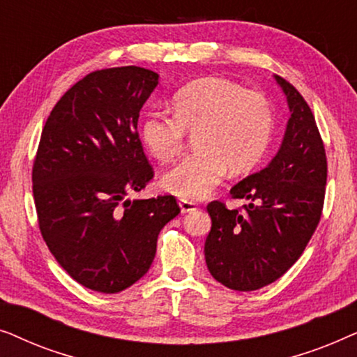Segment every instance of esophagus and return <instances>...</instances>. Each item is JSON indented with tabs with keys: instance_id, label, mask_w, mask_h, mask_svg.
<instances>
[{
	"instance_id": "34e87169",
	"label": "esophagus",
	"mask_w": 357,
	"mask_h": 357,
	"mask_svg": "<svg viewBox=\"0 0 357 357\" xmlns=\"http://www.w3.org/2000/svg\"><path fill=\"white\" fill-rule=\"evenodd\" d=\"M178 204H180V209H182L183 214H185V213L197 211V209H198V204L193 203V202H190V199H180Z\"/></svg>"
}]
</instances>
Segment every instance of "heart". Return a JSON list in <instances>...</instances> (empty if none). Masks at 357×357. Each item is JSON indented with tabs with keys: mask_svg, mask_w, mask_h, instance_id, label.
Listing matches in <instances>:
<instances>
[{
	"mask_svg": "<svg viewBox=\"0 0 357 357\" xmlns=\"http://www.w3.org/2000/svg\"><path fill=\"white\" fill-rule=\"evenodd\" d=\"M174 115L149 112L141 138L162 162L177 159L195 133L198 151L165 174L164 187L183 199L208 197L229 170L250 172L270 148L275 110L261 91L224 77H203L172 97Z\"/></svg>",
	"mask_w": 357,
	"mask_h": 357,
	"instance_id": "heart-1",
	"label": "heart"
}]
</instances>
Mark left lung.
<instances>
[{"instance_id": "obj_1", "label": "left lung", "mask_w": 357, "mask_h": 357, "mask_svg": "<svg viewBox=\"0 0 357 357\" xmlns=\"http://www.w3.org/2000/svg\"><path fill=\"white\" fill-rule=\"evenodd\" d=\"M276 81L291 110L280 153L266 169L231 188V198L247 204H208V270L234 291H257L284 275L305 250L324 209L328 169L315 116L291 82L281 76Z\"/></svg>"}]
</instances>
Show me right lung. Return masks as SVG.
Returning <instances> with one entry per match:
<instances>
[{"mask_svg":"<svg viewBox=\"0 0 357 357\" xmlns=\"http://www.w3.org/2000/svg\"><path fill=\"white\" fill-rule=\"evenodd\" d=\"M158 77L139 66L92 71L42 130L32 165L38 229L63 270L92 291L115 294L143 278L160 229L180 213L172 195L126 199L154 177L138 119Z\"/></svg>","mask_w":357,"mask_h":357,"instance_id":"obj_1","label":"right lung"}]
</instances>
